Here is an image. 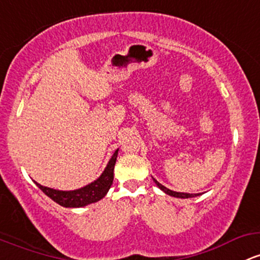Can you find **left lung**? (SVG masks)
I'll return each mask as SVG.
<instances>
[{"label":"left lung","instance_id":"8db88e82","mask_svg":"<svg viewBox=\"0 0 260 260\" xmlns=\"http://www.w3.org/2000/svg\"><path fill=\"white\" fill-rule=\"evenodd\" d=\"M154 181H155V184L158 185V187L160 190L164 191L165 193H168V195L170 196H174V198H179V199H189V198H196V196H199L200 193H185V192H176V191H173V190H169L167 189L165 186H162L161 184H159L158 181L155 180V179H153Z\"/></svg>","mask_w":260,"mask_h":260}]
</instances>
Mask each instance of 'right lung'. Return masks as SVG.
Wrapping results in <instances>:
<instances>
[{"label": "right lung", "instance_id": "obj_1", "mask_svg": "<svg viewBox=\"0 0 260 260\" xmlns=\"http://www.w3.org/2000/svg\"><path fill=\"white\" fill-rule=\"evenodd\" d=\"M117 153H118V149L113 153L112 158L108 161L106 169H105V172L102 173V175L100 176L98 180L91 182V184L79 190L59 191L50 189V187L42 186L38 182H36V184L45 195L49 196L53 201H55L56 204L61 205L64 207H82L86 206V205L93 204V202H98L102 198H105V195L110 190L111 185L113 182V169H115V164L117 160Z\"/></svg>", "mask_w": 260, "mask_h": 260}]
</instances>
